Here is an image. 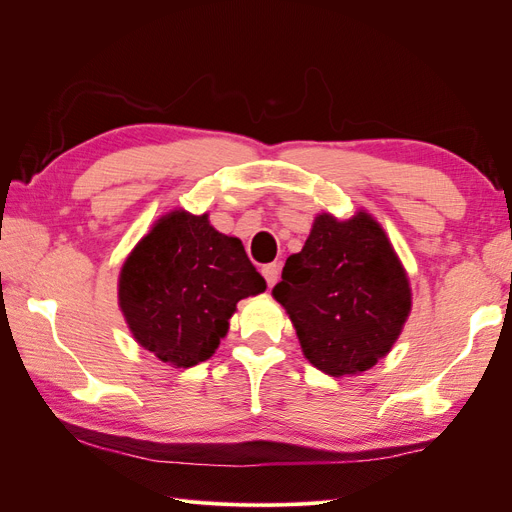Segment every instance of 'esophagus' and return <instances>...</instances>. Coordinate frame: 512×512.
Here are the masks:
<instances>
[{"label":"esophagus","mask_w":512,"mask_h":512,"mask_svg":"<svg viewBox=\"0 0 512 512\" xmlns=\"http://www.w3.org/2000/svg\"><path fill=\"white\" fill-rule=\"evenodd\" d=\"M262 275H265V280H267L269 288L275 286L277 277H280V265H277V262H271V265H265V267H262Z\"/></svg>","instance_id":"obj_1"}]
</instances>
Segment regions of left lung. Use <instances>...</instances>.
<instances>
[{
    "label": "left lung",
    "instance_id": "obj_1",
    "mask_svg": "<svg viewBox=\"0 0 512 512\" xmlns=\"http://www.w3.org/2000/svg\"><path fill=\"white\" fill-rule=\"evenodd\" d=\"M305 359L333 378L354 376L391 352L412 309L408 273L367 211L320 213L273 288Z\"/></svg>",
    "mask_w": 512,
    "mask_h": 512
}]
</instances>
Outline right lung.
Wrapping results in <instances>:
<instances>
[{
  "label": "right lung",
  "mask_w": 512,
  "mask_h": 512,
  "mask_svg": "<svg viewBox=\"0 0 512 512\" xmlns=\"http://www.w3.org/2000/svg\"><path fill=\"white\" fill-rule=\"evenodd\" d=\"M265 288L241 239L215 230L207 213L173 209L123 260L117 299L138 346L188 369L218 350L237 303Z\"/></svg>",
  "instance_id": "1"
}]
</instances>
